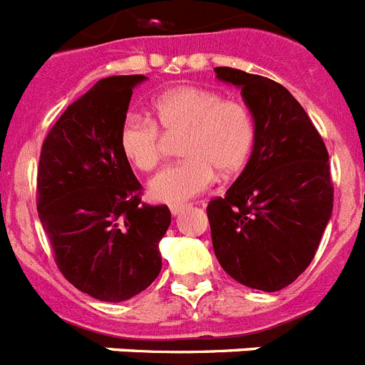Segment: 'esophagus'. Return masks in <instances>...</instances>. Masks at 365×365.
Segmentation results:
<instances>
[{
  "mask_svg": "<svg viewBox=\"0 0 365 365\" xmlns=\"http://www.w3.org/2000/svg\"><path fill=\"white\" fill-rule=\"evenodd\" d=\"M185 209H186V205H171V207H170L171 215H173V216L180 215V212H182Z\"/></svg>",
  "mask_w": 365,
  "mask_h": 365,
  "instance_id": "1",
  "label": "esophagus"
}]
</instances>
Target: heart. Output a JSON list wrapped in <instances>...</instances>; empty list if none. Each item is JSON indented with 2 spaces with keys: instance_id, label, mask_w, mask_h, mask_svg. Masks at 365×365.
Masks as SVG:
<instances>
[{
  "instance_id": "heart-1",
  "label": "heart",
  "mask_w": 365,
  "mask_h": 365,
  "mask_svg": "<svg viewBox=\"0 0 365 365\" xmlns=\"http://www.w3.org/2000/svg\"><path fill=\"white\" fill-rule=\"evenodd\" d=\"M182 135L186 160L162 170L149 182V194L160 203L180 205L209 190L216 170L230 177L248 160L255 140L252 111L239 101H224L212 89L182 86L153 102V121L126 117L119 130V147L140 171H153L160 162L162 135Z\"/></svg>"
}]
</instances>
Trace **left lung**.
<instances>
[{"instance_id": "left-lung-1", "label": "left lung", "mask_w": 365, "mask_h": 365, "mask_svg": "<svg viewBox=\"0 0 365 365\" xmlns=\"http://www.w3.org/2000/svg\"><path fill=\"white\" fill-rule=\"evenodd\" d=\"M215 72L240 89L254 117L255 140L242 173L207 207L212 248L231 278L274 293L308 269L330 222L328 150L284 86L230 67Z\"/></svg>"}]
</instances>
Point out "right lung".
Returning a JSON list of instances; mask_svg holds the SVG:
<instances>
[{
  "label": "right lung",
  "mask_w": 365,
  "mask_h": 365,
  "mask_svg": "<svg viewBox=\"0 0 365 365\" xmlns=\"http://www.w3.org/2000/svg\"><path fill=\"white\" fill-rule=\"evenodd\" d=\"M147 78L96 81L57 119L42 143L37 210L57 269L81 293L123 302L162 269L171 224L165 205L141 203V185L119 147L132 89Z\"/></svg>",
  "instance_id": "right-lung-1"
}]
</instances>
